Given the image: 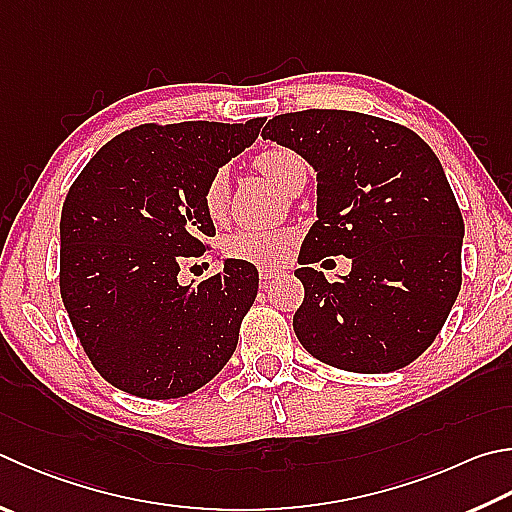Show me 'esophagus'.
Segmentation results:
<instances>
[{"mask_svg":"<svg viewBox=\"0 0 512 512\" xmlns=\"http://www.w3.org/2000/svg\"><path fill=\"white\" fill-rule=\"evenodd\" d=\"M277 273H280V268H275V266H262V268H259V277H262L264 282L271 280V277H275Z\"/></svg>","mask_w":512,"mask_h":512,"instance_id":"esophagus-1","label":"esophagus"}]
</instances>
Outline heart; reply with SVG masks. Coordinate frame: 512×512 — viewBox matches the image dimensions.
<instances>
[{"label":"heart","instance_id":"1","mask_svg":"<svg viewBox=\"0 0 512 512\" xmlns=\"http://www.w3.org/2000/svg\"><path fill=\"white\" fill-rule=\"evenodd\" d=\"M253 165L284 194H293L309 176V165H306L304 156L284 145L266 147L255 156ZM201 201L212 219L224 215L228 201V176L224 170H217L210 176L206 188H203ZM291 244L293 235L288 230H241L228 237L226 255L248 264L271 266L282 262Z\"/></svg>","mask_w":512,"mask_h":512}]
</instances>
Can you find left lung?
<instances>
[{
    "instance_id": "1",
    "label": "left lung",
    "mask_w": 512,
    "mask_h": 512,
    "mask_svg": "<svg viewBox=\"0 0 512 512\" xmlns=\"http://www.w3.org/2000/svg\"><path fill=\"white\" fill-rule=\"evenodd\" d=\"M315 170L318 221L304 239V302L293 329L313 358L358 374L410 365L432 345L461 288L463 217L441 161L392 120L306 109L262 132ZM345 254L352 273L331 285L310 268Z\"/></svg>"
}]
</instances>
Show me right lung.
I'll list each match as a JSON object with an SVG mask.
<instances>
[{"mask_svg": "<svg viewBox=\"0 0 512 512\" xmlns=\"http://www.w3.org/2000/svg\"><path fill=\"white\" fill-rule=\"evenodd\" d=\"M264 118L141 125L102 145L73 181L60 219V293L98 374L150 401L192 394L226 367L259 288L257 268L224 259L179 284L206 253L212 174L255 143Z\"/></svg>", "mask_w": 512, "mask_h": 512, "instance_id": "right-lung-1", "label": "right lung"}]
</instances>
